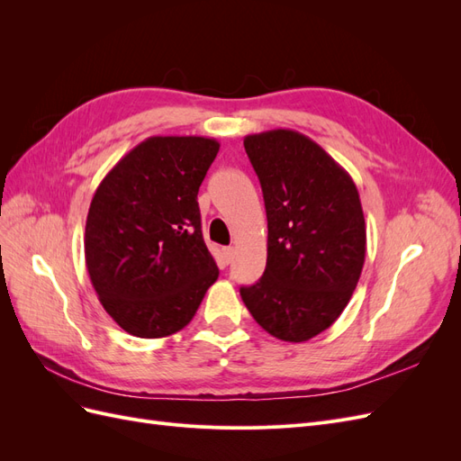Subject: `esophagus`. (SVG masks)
Wrapping results in <instances>:
<instances>
[{"instance_id": "1", "label": "esophagus", "mask_w": 461, "mask_h": 461, "mask_svg": "<svg viewBox=\"0 0 461 461\" xmlns=\"http://www.w3.org/2000/svg\"><path fill=\"white\" fill-rule=\"evenodd\" d=\"M234 254H236V249H234L232 246H229V248H222V256H225L227 263H230V261L234 259Z\"/></svg>"}]
</instances>
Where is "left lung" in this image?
Here are the masks:
<instances>
[{
    "mask_svg": "<svg viewBox=\"0 0 461 461\" xmlns=\"http://www.w3.org/2000/svg\"><path fill=\"white\" fill-rule=\"evenodd\" d=\"M267 212V265L240 286L275 339L305 342L352 298L366 261V219L352 176L312 138L276 129L244 138Z\"/></svg>",
    "mask_w": 461,
    "mask_h": 461,
    "instance_id": "obj_1",
    "label": "left lung"
}]
</instances>
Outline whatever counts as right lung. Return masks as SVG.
Segmentation results:
<instances>
[{
  "mask_svg": "<svg viewBox=\"0 0 461 461\" xmlns=\"http://www.w3.org/2000/svg\"><path fill=\"white\" fill-rule=\"evenodd\" d=\"M219 151L203 136H151L97 186L85 232L97 298L132 337L185 329L219 269L203 242L198 190Z\"/></svg>",
  "mask_w": 461,
  "mask_h": 461,
  "instance_id": "right-lung-1",
  "label": "right lung"
}]
</instances>
